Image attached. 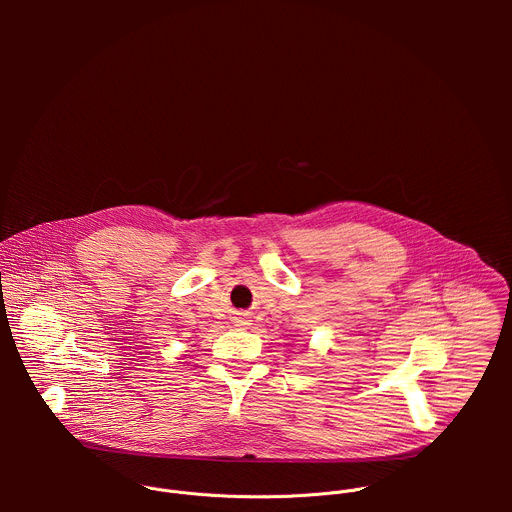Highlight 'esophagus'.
I'll use <instances>...</instances> for the list:
<instances>
[{
  "label": "esophagus",
  "instance_id": "34e87169",
  "mask_svg": "<svg viewBox=\"0 0 512 512\" xmlns=\"http://www.w3.org/2000/svg\"><path fill=\"white\" fill-rule=\"evenodd\" d=\"M247 324H249L247 318H239V320H237V326H247Z\"/></svg>",
  "mask_w": 512,
  "mask_h": 512
}]
</instances>
